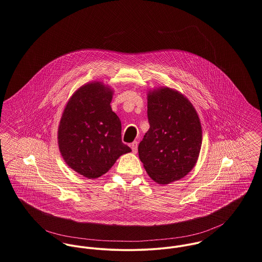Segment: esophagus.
Masks as SVG:
<instances>
[{
  "label": "esophagus",
  "instance_id": "34e87169",
  "mask_svg": "<svg viewBox=\"0 0 262 262\" xmlns=\"http://www.w3.org/2000/svg\"><path fill=\"white\" fill-rule=\"evenodd\" d=\"M130 147H132L133 152H134V154H137V152H138V141H134V142H132Z\"/></svg>",
  "mask_w": 262,
  "mask_h": 262
}]
</instances>
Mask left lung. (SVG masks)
Wrapping results in <instances>:
<instances>
[{
    "mask_svg": "<svg viewBox=\"0 0 262 262\" xmlns=\"http://www.w3.org/2000/svg\"><path fill=\"white\" fill-rule=\"evenodd\" d=\"M149 129L139 145V157L151 180L167 184L185 177L202 147L199 115L180 92L159 88L147 94Z\"/></svg>",
    "mask_w": 262,
    "mask_h": 262,
    "instance_id": "8db88e82",
    "label": "left lung"
}]
</instances>
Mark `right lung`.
<instances>
[{"label": "right lung", "mask_w": 262, "mask_h": 262, "mask_svg": "<svg viewBox=\"0 0 262 262\" xmlns=\"http://www.w3.org/2000/svg\"><path fill=\"white\" fill-rule=\"evenodd\" d=\"M114 92L101 81L81 85L68 101L58 129L60 155L88 179L106 173L132 149L121 141V123L113 112Z\"/></svg>", "instance_id": "1"}]
</instances>
